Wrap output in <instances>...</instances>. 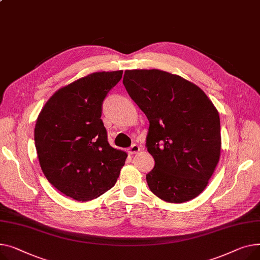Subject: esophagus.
<instances>
[{"label":"esophagus","mask_w":260,"mask_h":260,"mask_svg":"<svg viewBox=\"0 0 260 260\" xmlns=\"http://www.w3.org/2000/svg\"><path fill=\"white\" fill-rule=\"evenodd\" d=\"M140 151H141V147L139 145H136V144L132 145L129 148V153L130 154H135V153H137V152H140Z\"/></svg>","instance_id":"esophagus-1"}]
</instances>
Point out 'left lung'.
Masks as SVG:
<instances>
[{
	"label": "left lung",
	"mask_w": 260,
	"mask_h": 260,
	"mask_svg": "<svg viewBox=\"0 0 260 260\" xmlns=\"http://www.w3.org/2000/svg\"><path fill=\"white\" fill-rule=\"evenodd\" d=\"M123 83L150 123L146 145L155 160L146 175L150 190L168 203L193 200L220 157L215 106L192 82L158 69L126 70Z\"/></svg>",
	"instance_id": "obj_1"
}]
</instances>
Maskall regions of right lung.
Segmentation results:
<instances>
[{"instance_id":"obj_1","label":"right lung","mask_w":260,"mask_h":260,"mask_svg":"<svg viewBox=\"0 0 260 260\" xmlns=\"http://www.w3.org/2000/svg\"><path fill=\"white\" fill-rule=\"evenodd\" d=\"M123 70L94 72L64 86L41 110L35 143L50 184L74 201L88 202L110 190L127 153L107 141L102 104Z\"/></svg>"}]
</instances>
